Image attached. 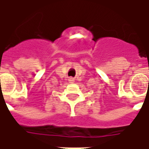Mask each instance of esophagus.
<instances>
[{
	"mask_svg": "<svg viewBox=\"0 0 149 149\" xmlns=\"http://www.w3.org/2000/svg\"><path fill=\"white\" fill-rule=\"evenodd\" d=\"M68 81H69V83H73V81H74V80H73V78L70 77L69 79H68Z\"/></svg>",
	"mask_w": 149,
	"mask_h": 149,
	"instance_id": "esophagus-1",
	"label": "esophagus"
}]
</instances>
